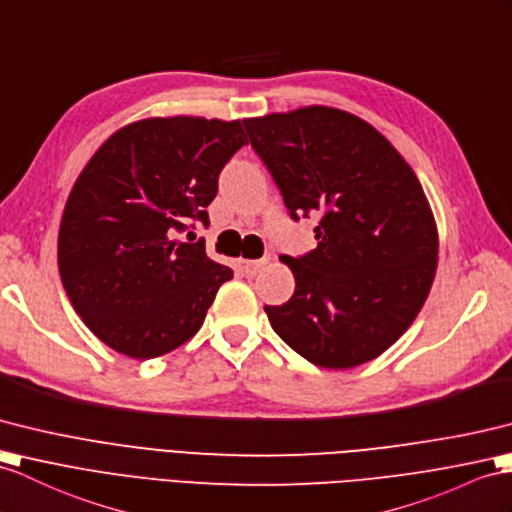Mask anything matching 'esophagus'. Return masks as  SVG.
Returning a JSON list of instances; mask_svg holds the SVG:
<instances>
[{
	"instance_id": "34e87169",
	"label": "esophagus",
	"mask_w": 512,
	"mask_h": 512,
	"mask_svg": "<svg viewBox=\"0 0 512 512\" xmlns=\"http://www.w3.org/2000/svg\"><path fill=\"white\" fill-rule=\"evenodd\" d=\"M267 265V258H258V260H245L243 263V271H245V276L247 278H254L256 273L263 269Z\"/></svg>"
}]
</instances>
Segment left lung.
<instances>
[{
    "instance_id": "1",
    "label": "left lung",
    "mask_w": 512,
    "mask_h": 512,
    "mask_svg": "<svg viewBox=\"0 0 512 512\" xmlns=\"http://www.w3.org/2000/svg\"><path fill=\"white\" fill-rule=\"evenodd\" d=\"M293 221L319 215L317 247L282 256L295 293L265 306L280 339L326 369L380 356L430 293L439 239L408 162L367 121L310 106L245 119Z\"/></svg>"
}]
</instances>
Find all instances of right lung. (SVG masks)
Instances as JSON below:
<instances>
[{"mask_svg":"<svg viewBox=\"0 0 512 512\" xmlns=\"http://www.w3.org/2000/svg\"><path fill=\"white\" fill-rule=\"evenodd\" d=\"M247 143L241 121L145 119L97 149L58 234L62 286L89 330L130 358L176 350L202 328L232 269L193 241L219 173ZM189 231V242H176Z\"/></svg>","mask_w":512,"mask_h":512,"instance_id":"right-lung-1","label":"right lung"}]
</instances>
